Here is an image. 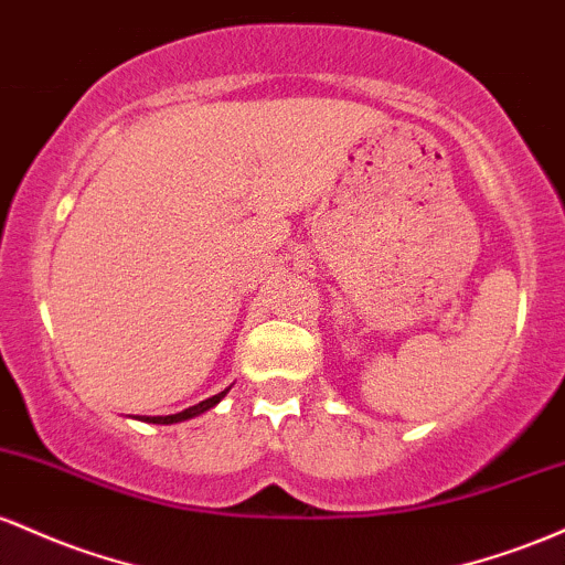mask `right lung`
<instances>
[{"label":"right lung","instance_id":"1","mask_svg":"<svg viewBox=\"0 0 565 565\" xmlns=\"http://www.w3.org/2000/svg\"><path fill=\"white\" fill-rule=\"evenodd\" d=\"M232 390V384H224L221 390L215 392H207V395L198 397V401L192 403H183L179 408L173 411H162V414H151V411H141V414H136L138 419H146V422H154V424H173V422H183V419H192V416H200L205 414L207 408H213L215 403H221L226 397V392Z\"/></svg>","mask_w":565,"mask_h":565}]
</instances>
